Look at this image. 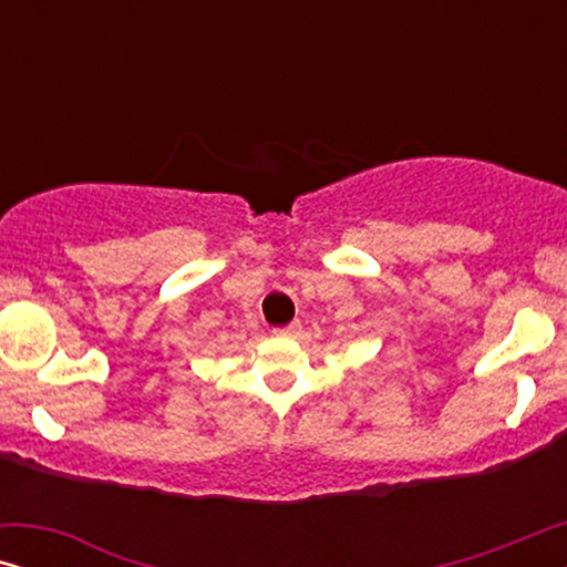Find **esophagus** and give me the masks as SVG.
Returning a JSON list of instances; mask_svg holds the SVG:
<instances>
[{"label": "esophagus", "mask_w": 567, "mask_h": 567, "mask_svg": "<svg viewBox=\"0 0 567 567\" xmlns=\"http://www.w3.org/2000/svg\"><path fill=\"white\" fill-rule=\"evenodd\" d=\"M299 328H301L299 320H291L286 324H278V328H274V332H276V336H293V332H297Z\"/></svg>", "instance_id": "esophagus-1"}]
</instances>
